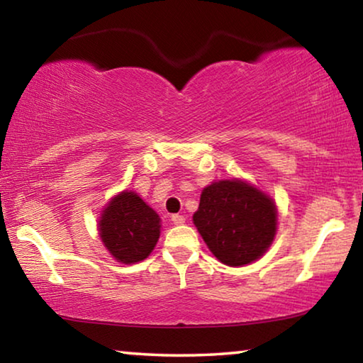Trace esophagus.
Listing matches in <instances>:
<instances>
[{"mask_svg": "<svg viewBox=\"0 0 363 363\" xmlns=\"http://www.w3.org/2000/svg\"><path fill=\"white\" fill-rule=\"evenodd\" d=\"M171 221L174 225H184L186 223V216H182V215H172L171 216Z\"/></svg>", "mask_w": 363, "mask_h": 363, "instance_id": "34e87169", "label": "esophagus"}]
</instances>
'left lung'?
<instances>
[{
    "mask_svg": "<svg viewBox=\"0 0 363 363\" xmlns=\"http://www.w3.org/2000/svg\"><path fill=\"white\" fill-rule=\"evenodd\" d=\"M192 220L220 262L242 267L262 257L272 245L279 213L272 197L233 177L203 187Z\"/></svg>",
    "mask_w": 363,
    "mask_h": 363,
    "instance_id": "8db88e82",
    "label": "left lung"
}]
</instances>
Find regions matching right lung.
Segmentation results:
<instances>
[{
  "label": "right lung",
  "mask_w": 363,
  "mask_h": 363,
  "mask_svg": "<svg viewBox=\"0 0 363 363\" xmlns=\"http://www.w3.org/2000/svg\"><path fill=\"white\" fill-rule=\"evenodd\" d=\"M97 231L102 245L117 262L137 264L155 250L161 218L137 192L122 191L101 210Z\"/></svg>",
  "instance_id": "obj_1"
}]
</instances>
